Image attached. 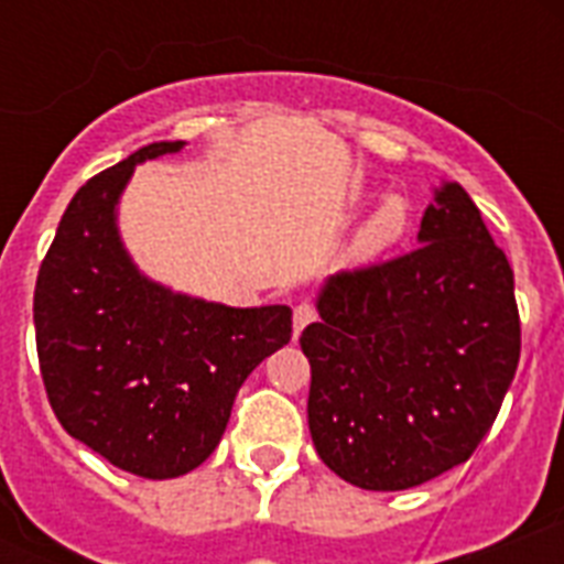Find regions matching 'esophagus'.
<instances>
[{"mask_svg":"<svg viewBox=\"0 0 564 564\" xmlns=\"http://www.w3.org/2000/svg\"><path fill=\"white\" fill-rule=\"evenodd\" d=\"M310 322H316V310L310 307V304H299V307L292 310V336L299 339L301 330H304Z\"/></svg>","mask_w":564,"mask_h":564,"instance_id":"1","label":"esophagus"}]
</instances>
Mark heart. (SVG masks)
Listing matches in <instances>:
<instances>
[{"mask_svg": "<svg viewBox=\"0 0 564 564\" xmlns=\"http://www.w3.org/2000/svg\"><path fill=\"white\" fill-rule=\"evenodd\" d=\"M406 225H410V210H406V202L398 198V195H386L383 202H377L375 210L366 216V221L357 230L354 237L351 254L357 260H375L383 251L398 242V239L406 234Z\"/></svg>", "mask_w": 564, "mask_h": 564, "instance_id": "1", "label": "heart"}]
</instances>
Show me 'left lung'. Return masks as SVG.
Wrapping results in <instances>:
<instances>
[{
	"label": "left lung",
	"mask_w": 564,
	"mask_h": 564,
	"mask_svg": "<svg viewBox=\"0 0 564 564\" xmlns=\"http://www.w3.org/2000/svg\"><path fill=\"white\" fill-rule=\"evenodd\" d=\"M304 327L310 436L369 491L451 471L498 419L521 357L516 278L456 181L433 189L419 248L330 274Z\"/></svg>",
	"instance_id": "1"
}]
</instances>
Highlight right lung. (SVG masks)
<instances>
[{"mask_svg":"<svg viewBox=\"0 0 564 564\" xmlns=\"http://www.w3.org/2000/svg\"><path fill=\"white\" fill-rule=\"evenodd\" d=\"M143 145L84 184L34 286L40 375L57 421L122 471L172 480L216 451L239 386L290 343L292 310L228 307L145 278L119 237L134 166L178 154Z\"/></svg>","mask_w":564,"mask_h":564,"instance_id":"obj_1","label":"right lung"}]
</instances>
